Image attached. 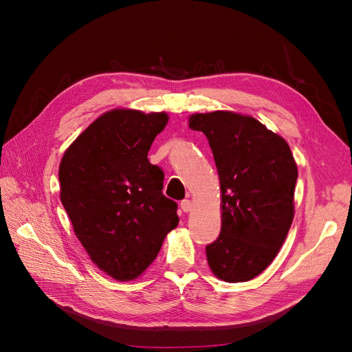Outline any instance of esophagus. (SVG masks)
I'll list each match as a JSON object with an SVG mask.
<instances>
[{
	"label": "esophagus",
	"mask_w": 352,
	"mask_h": 352,
	"mask_svg": "<svg viewBox=\"0 0 352 352\" xmlns=\"http://www.w3.org/2000/svg\"><path fill=\"white\" fill-rule=\"evenodd\" d=\"M180 208H182L185 212H189L190 210H192V202H190L189 199H184L182 202H180Z\"/></svg>",
	"instance_id": "obj_1"
}]
</instances>
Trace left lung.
I'll use <instances>...</instances> for the list:
<instances>
[{
    "mask_svg": "<svg viewBox=\"0 0 352 352\" xmlns=\"http://www.w3.org/2000/svg\"><path fill=\"white\" fill-rule=\"evenodd\" d=\"M189 127L207 136L220 180L221 229L206 254L216 278L258 276L278 255L292 225L298 168L283 138L252 116L195 113Z\"/></svg>",
    "mask_w": 352,
    "mask_h": 352,
    "instance_id": "1",
    "label": "left lung"
}]
</instances>
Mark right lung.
I'll return each mask as SVG.
<instances>
[{
    "label": "right lung",
    "instance_id": "1",
    "mask_svg": "<svg viewBox=\"0 0 352 352\" xmlns=\"http://www.w3.org/2000/svg\"><path fill=\"white\" fill-rule=\"evenodd\" d=\"M167 122L166 111L113 109L61 157L60 199L74 235L116 280L140 278L179 223L177 204L163 195V172L148 162Z\"/></svg>",
    "mask_w": 352,
    "mask_h": 352
}]
</instances>
